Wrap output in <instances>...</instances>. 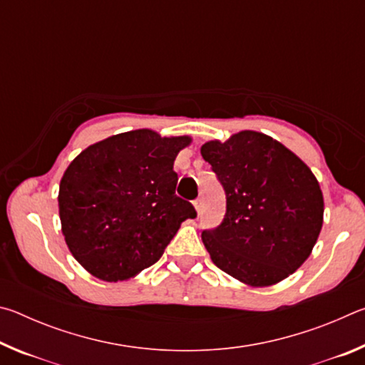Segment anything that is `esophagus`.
<instances>
[{
  "label": "esophagus",
  "mask_w": 365,
  "mask_h": 365,
  "mask_svg": "<svg viewBox=\"0 0 365 365\" xmlns=\"http://www.w3.org/2000/svg\"><path fill=\"white\" fill-rule=\"evenodd\" d=\"M193 206L196 209V212L201 215L202 214V200H201V197H196V200L193 201Z\"/></svg>",
  "instance_id": "34e87169"
}]
</instances>
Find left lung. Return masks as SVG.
I'll list each match as a JSON object with an SVG mask.
<instances>
[{
  "mask_svg": "<svg viewBox=\"0 0 365 365\" xmlns=\"http://www.w3.org/2000/svg\"><path fill=\"white\" fill-rule=\"evenodd\" d=\"M225 191V215L201 238L212 262L233 279L267 287L311 255L322 228L324 197L311 169L264 133L240 132L201 146Z\"/></svg>",
  "mask_w": 365,
  "mask_h": 365,
  "instance_id": "1",
  "label": "left lung"
}]
</instances>
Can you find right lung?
<instances>
[{"instance_id":"add662e5","label":"right lung","mask_w":365,"mask_h":365,"mask_svg":"<svg viewBox=\"0 0 365 365\" xmlns=\"http://www.w3.org/2000/svg\"><path fill=\"white\" fill-rule=\"evenodd\" d=\"M188 137L133 130L91 145L59 185V217L73 257L101 280L119 282L156 264L180 224L195 219L175 195L178 151Z\"/></svg>"}]
</instances>
